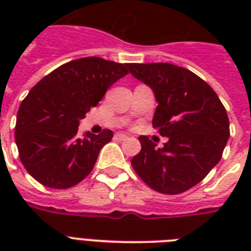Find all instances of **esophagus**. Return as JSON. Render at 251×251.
I'll return each instance as SVG.
<instances>
[{
  "label": "esophagus",
  "instance_id": "34e87169",
  "mask_svg": "<svg viewBox=\"0 0 251 251\" xmlns=\"http://www.w3.org/2000/svg\"><path fill=\"white\" fill-rule=\"evenodd\" d=\"M114 137H116V139H118V141H126V139H127V135L122 133H117Z\"/></svg>",
  "mask_w": 251,
  "mask_h": 251
}]
</instances>
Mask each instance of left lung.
<instances>
[{
  "instance_id": "1",
  "label": "left lung",
  "mask_w": 251,
  "mask_h": 251,
  "mask_svg": "<svg viewBox=\"0 0 251 251\" xmlns=\"http://www.w3.org/2000/svg\"><path fill=\"white\" fill-rule=\"evenodd\" d=\"M130 74L151 87L157 106L152 126L164 147L141 135L142 150L131 159L137 175L151 189L179 194L195 186L222 159L229 138V120L210 84L181 66L127 64Z\"/></svg>"
}]
</instances>
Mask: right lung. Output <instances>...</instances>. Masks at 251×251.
I'll return each mask as SVG.
<instances>
[{"label":"right lung","instance_id":"add662e5","mask_svg":"<svg viewBox=\"0 0 251 251\" xmlns=\"http://www.w3.org/2000/svg\"><path fill=\"white\" fill-rule=\"evenodd\" d=\"M129 74L127 64L84 57L49 73L22 101L15 124L19 157L41 185L69 189L90 175L113 131L78 138L79 121L106 90Z\"/></svg>","mask_w":251,"mask_h":251}]
</instances>
